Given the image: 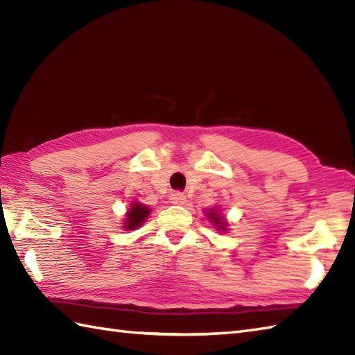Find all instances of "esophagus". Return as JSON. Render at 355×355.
I'll use <instances>...</instances> for the list:
<instances>
[{"instance_id": "esophagus-1", "label": "esophagus", "mask_w": 355, "mask_h": 355, "mask_svg": "<svg viewBox=\"0 0 355 355\" xmlns=\"http://www.w3.org/2000/svg\"><path fill=\"white\" fill-rule=\"evenodd\" d=\"M169 200H171L172 205H184V202H186V195L182 193V192H173L171 195Z\"/></svg>"}]
</instances>
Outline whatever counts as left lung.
<instances>
[{"instance_id": "1", "label": "left lung", "mask_w": 355, "mask_h": 355, "mask_svg": "<svg viewBox=\"0 0 355 355\" xmlns=\"http://www.w3.org/2000/svg\"><path fill=\"white\" fill-rule=\"evenodd\" d=\"M207 218L214 223L215 227H218V230H227V229H225V227H227V223H225L224 218L220 216V214H218L215 209L210 210V212L207 214Z\"/></svg>"}]
</instances>
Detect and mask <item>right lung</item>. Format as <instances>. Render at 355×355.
I'll return each mask as SVG.
<instances>
[{
	"label": "right lung",
	"mask_w": 355,
	"mask_h": 355,
	"mask_svg": "<svg viewBox=\"0 0 355 355\" xmlns=\"http://www.w3.org/2000/svg\"><path fill=\"white\" fill-rule=\"evenodd\" d=\"M148 215H149V209L146 206L140 205V202H132L131 209L128 210V214H126L125 229L134 230L135 227H140V225L145 223Z\"/></svg>",
	"instance_id": "1"
}]
</instances>
